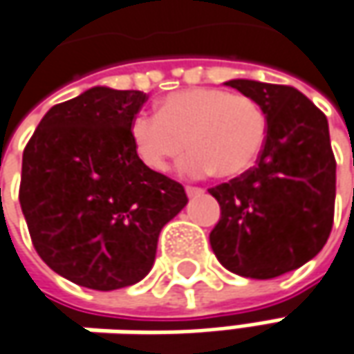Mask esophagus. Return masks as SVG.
Here are the masks:
<instances>
[{"label":"esophagus","mask_w":354,"mask_h":354,"mask_svg":"<svg viewBox=\"0 0 354 354\" xmlns=\"http://www.w3.org/2000/svg\"><path fill=\"white\" fill-rule=\"evenodd\" d=\"M186 194L189 198H196V196H201L203 194V188H198V186H186Z\"/></svg>","instance_id":"obj_1"}]
</instances>
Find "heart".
I'll use <instances>...</instances> for the list:
<instances>
[{"instance_id": "1", "label": "heart", "mask_w": 354, "mask_h": 354, "mask_svg": "<svg viewBox=\"0 0 354 354\" xmlns=\"http://www.w3.org/2000/svg\"><path fill=\"white\" fill-rule=\"evenodd\" d=\"M268 123L259 102L221 88H189L168 93L158 113L140 111L129 135L140 162L165 172L189 149L184 172L235 178L250 170L266 142Z\"/></svg>"}]
</instances>
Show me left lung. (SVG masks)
<instances>
[{
  "label": "left lung",
  "mask_w": 354,
  "mask_h": 354,
  "mask_svg": "<svg viewBox=\"0 0 354 354\" xmlns=\"http://www.w3.org/2000/svg\"><path fill=\"white\" fill-rule=\"evenodd\" d=\"M225 84L261 104L268 133L257 165L207 189L221 207L209 243L227 270L268 280L306 264L329 239L337 170L329 125L292 86Z\"/></svg>",
  "instance_id": "obj_1"
}]
</instances>
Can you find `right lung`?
<instances>
[{
    "label": "right lung",
    "mask_w": 354,
    "mask_h": 354,
    "mask_svg": "<svg viewBox=\"0 0 354 354\" xmlns=\"http://www.w3.org/2000/svg\"><path fill=\"white\" fill-rule=\"evenodd\" d=\"M149 100L92 88L46 111L23 151L19 203L32 247L56 274L119 290L153 268L160 229L188 196L140 162L129 127Z\"/></svg>",
    "instance_id": "1"
}]
</instances>
